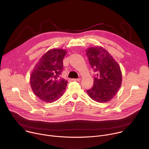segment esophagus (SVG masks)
I'll list each match as a JSON object with an SVG mask.
<instances>
[{"label": "esophagus", "instance_id": "1", "mask_svg": "<svg viewBox=\"0 0 149 149\" xmlns=\"http://www.w3.org/2000/svg\"><path fill=\"white\" fill-rule=\"evenodd\" d=\"M72 80L74 81H78V82H79V81H81V79L80 78H76V79H72Z\"/></svg>", "mask_w": 149, "mask_h": 149}]
</instances>
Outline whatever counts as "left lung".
Masks as SVG:
<instances>
[{"instance_id": "obj_1", "label": "left lung", "mask_w": 149, "mask_h": 149, "mask_svg": "<svg viewBox=\"0 0 149 149\" xmlns=\"http://www.w3.org/2000/svg\"><path fill=\"white\" fill-rule=\"evenodd\" d=\"M86 54L95 74L93 87L87 90L90 97L98 102L111 100L121 87L122 74L114 58L102 47L88 48Z\"/></svg>"}]
</instances>
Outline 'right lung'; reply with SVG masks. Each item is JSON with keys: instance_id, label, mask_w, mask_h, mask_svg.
<instances>
[{"instance_id": "add662e5", "label": "right lung", "mask_w": 149, "mask_h": 149, "mask_svg": "<svg viewBox=\"0 0 149 149\" xmlns=\"http://www.w3.org/2000/svg\"><path fill=\"white\" fill-rule=\"evenodd\" d=\"M67 51L53 49L47 52L35 66L30 77L33 93L41 100L52 102L64 93L68 81L60 77Z\"/></svg>"}]
</instances>
